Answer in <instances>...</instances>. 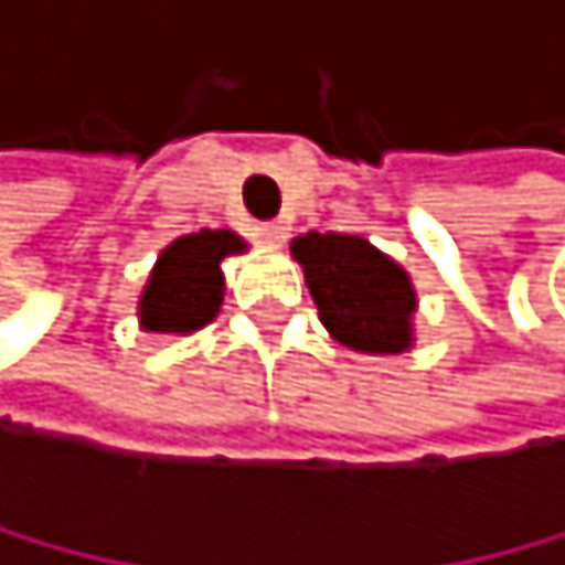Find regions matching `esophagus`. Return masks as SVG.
I'll list each match as a JSON object with an SVG mask.
<instances>
[{
  "mask_svg": "<svg viewBox=\"0 0 565 565\" xmlns=\"http://www.w3.org/2000/svg\"><path fill=\"white\" fill-rule=\"evenodd\" d=\"M258 233H262V239L265 244H271V247H279L282 239H286V222L282 218H271V222H262L258 226Z\"/></svg>",
  "mask_w": 565,
  "mask_h": 565,
  "instance_id": "obj_1",
  "label": "esophagus"
}]
</instances>
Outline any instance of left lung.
I'll return each mask as SVG.
<instances>
[{"label": "left lung", "mask_w": 565, "mask_h": 565, "mask_svg": "<svg viewBox=\"0 0 565 565\" xmlns=\"http://www.w3.org/2000/svg\"><path fill=\"white\" fill-rule=\"evenodd\" d=\"M321 326L339 347L367 356L414 347L417 289L411 271L350 233H303L289 244Z\"/></svg>", "instance_id": "1"}]
</instances>
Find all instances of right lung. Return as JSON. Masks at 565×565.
<instances>
[{
  "label": "right lung",
  "instance_id": "obj_1",
  "mask_svg": "<svg viewBox=\"0 0 565 565\" xmlns=\"http://www.w3.org/2000/svg\"><path fill=\"white\" fill-rule=\"evenodd\" d=\"M247 239L233 230H201L172 239L154 258L137 297V321L145 332L190 335L212 326L226 297L222 262L247 254Z\"/></svg>",
  "mask_w": 565,
  "mask_h": 565
}]
</instances>
